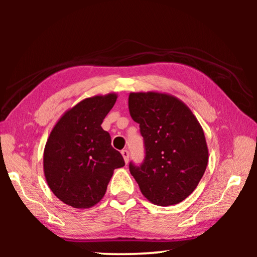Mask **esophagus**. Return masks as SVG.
Listing matches in <instances>:
<instances>
[{"mask_svg": "<svg viewBox=\"0 0 257 257\" xmlns=\"http://www.w3.org/2000/svg\"><path fill=\"white\" fill-rule=\"evenodd\" d=\"M121 154H122V156H123L124 162L128 163V161H129V152L127 150H122V151H121Z\"/></svg>", "mask_w": 257, "mask_h": 257, "instance_id": "34e87169", "label": "esophagus"}]
</instances>
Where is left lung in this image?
I'll return each mask as SVG.
<instances>
[{"mask_svg": "<svg viewBox=\"0 0 257 257\" xmlns=\"http://www.w3.org/2000/svg\"><path fill=\"white\" fill-rule=\"evenodd\" d=\"M128 103L146 151L141 167L129 164L130 173L155 205L182 202L197 187L208 162L201 123L181 99L168 93L134 92Z\"/></svg>", "mask_w": 257, "mask_h": 257, "instance_id": "1", "label": "left lung"}]
</instances>
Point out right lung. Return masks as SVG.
<instances>
[{
  "instance_id": "right-lung-1",
  "label": "right lung",
  "mask_w": 257,
  "mask_h": 257,
  "mask_svg": "<svg viewBox=\"0 0 257 257\" xmlns=\"http://www.w3.org/2000/svg\"><path fill=\"white\" fill-rule=\"evenodd\" d=\"M118 98L115 93L95 95L61 115L50 134L43 155L47 185L60 201L75 208H89L105 195L122 155L111 146L101 124Z\"/></svg>"
}]
</instances>
